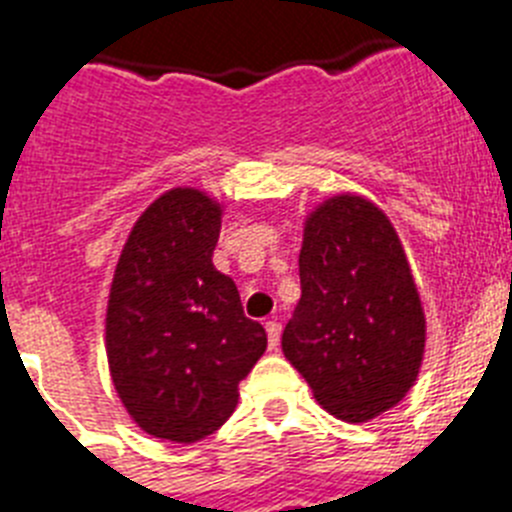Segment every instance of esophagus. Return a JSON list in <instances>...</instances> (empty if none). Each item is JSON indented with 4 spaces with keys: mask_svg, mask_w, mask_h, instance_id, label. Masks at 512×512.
Instances as JSON below:
<instances>
[{
    "mask_svg": "<svg viewBox=\"0 0 512 512\" xmlns=\"http://www.w3.org/2000/svg\"><path fill=\"white\" fill-rule=\"evenodd\" d=\"M266 336H269V348L279 346V336H282V323L277 318L266 320Z\"/></svg>",
    "mask_w": 512,
    "mask_h": 512,
    "instance_id": "1",
    "label": "esophagus"
}]
</instances>
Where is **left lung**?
Returning <instances> with one entry per match:
<instances>
[{"label": "left lung", "mask_w": 512, "mask_h": 512, "mask_svg": "<svg viewBox=\"0 0 512 512\" xmlns=\"http://www.w3.org/2000/svg\"><path fill=\"white\" fill-rule=\"evenodd\" d=\"M302 297L282 333L287 361L346 423L395 408L415 384L425 315L400 235L359 194H336L305 220Z\"/></svg>", "instance_id": "8db88e82"}]
</instances>
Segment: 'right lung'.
Listing matches in <instances>:
<instances>
[{"label":"right lung","instance_id":"obj_1","mask_svg":"<svg viewBox=\"0 0 512 512\" xmlns=\"http://www.w3.org/2000/svg\"><path fill=\"white\" fill-rule=\"evenodd\" d=\"M223 207L176 187L138 217L112 277L107 361L130 418L146 433L194 443L215 433L238 384L266 351L235 282L212 266Z\"/></svg>","mask_w":512,"mask_h":512}]
</instances>
